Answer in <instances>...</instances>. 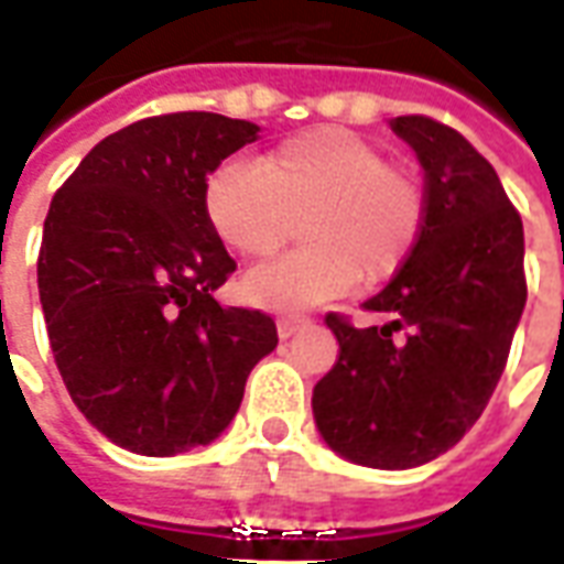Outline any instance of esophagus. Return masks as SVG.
<instances>
[{
    "label": "esophagus",
    "mask_w": 564,
    "mask_h": 564,
    "mask_svg": "<svg viewBox=\"0 0 564 564\" xmlns=\"http://www.w3.org/2000/svg\"><path fill=\"white\" fill-rule=\"evenodd\" d=\"M305 323H308V317H305V314H281V317H278V336L290 338L293 333H299Z\"/></svg>",
    "instance_id": "34e87169"
}]
</instances>
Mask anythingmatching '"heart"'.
Instances as JSON below:
<instances>
[{"mask_svg": "<svg viewBox=\"0 0 564 564\" xmlns=\"http://www.w3.org/2000/svg\"><path fill=\"white\" fill-rule=\"evenodd\" d=\"M207 219L243 259L278 253L302 219L308 247L250 271L241 293L262 308L305 311L357 281H391L424 235L427 188L364 133L311 128L271 149L259 167H219L207 183Z\"/></svg>", "mask_w": 564, "mask_h": 564, "instance_id": "b5f03b06", "label": "heart"}]
</instances>
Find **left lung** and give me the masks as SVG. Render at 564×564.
<instances>
[{
	"label": "left lung",
	"mask_w": 564,
	"mask_h": 564,
	"mask_svg": "<svg viewBox=\"0 0 564 564\" xmlns=\"http://www.w3.org/2000/svg\"><path fill=\"white\" fill-rule=\"evenodd\" d=\"M415 149L427 226L393 281L364 302L388 314L357 329L326 314L338 360L314 384V419L341 458L405 470L458 443L501 378L525 308V238L495 167L427 116L391 118Z\"/></svg>",
	"instance_id": "obj_1"
}]
</instances>
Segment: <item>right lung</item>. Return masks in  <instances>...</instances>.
<instances>
[{"instance_id":"obj_1","label":"right lung","mask_w":564,"mask_h":564,"mask_svg":"<svg viewBox=\"0 0 564 564\" xmlns=\"http://www.w3.org/2000/svg\"><path fill=\"white\" fill-rule=\"evenodd\" d=\"M259 128L216 112L133 121L90 149L51 198L39 299L63 384L116 446H207L278 348L259 308H223L238 269L207 219V173Z\"/></svg>"}]
</instances>
